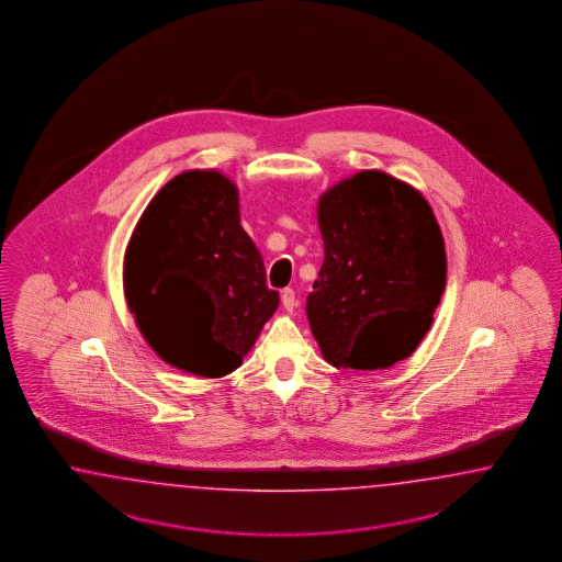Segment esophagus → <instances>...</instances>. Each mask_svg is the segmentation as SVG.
Returning <instances> with one entry per match:
<instances>
[{"mask_svg": "<svg viewBox=\"0 0 562 562\" xmlns=\"http://www.w3.org/2000/svg\"><path fill=\"white\" fill-rule=\"evenodd\" d=\"M282 305H284V308H286L289 313H292V311L296 308L299 301H296V294H294V290H282Z\"/></svg>", "mask_w": 562, "mask_h": 562, "instance_id": "obj_1", "label": "esophagus"}]
</instances>
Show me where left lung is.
<instances>
[{
	"label": "left lung",
	"instance_id": "obj_1",
	"mask_svg": "<svg viewBox=\"0 0 562 562\" xmlns=\"http://www.w3.org/2000/svg\"><path fill=\"white\" fill-rule=\"evenodd\" d=\"M324 266L306 317L336 369L379 371L408 358L441 303L447 257L425 195L383 170H358L317 202Z\"/></svg>",
	"mask_w": 562,
	"mask_h": 562
}]
</instances>
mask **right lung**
Segmentation results:
<instances>
[{"label":"right lung","mask_w":562,"mask_h":562,"mask_svg":"<svg viewBox=\"0 0 562 562\" xmlns=\"http://www.w3.org/2000/svg\"><path fill=\"white\" fill-rule=\"evenodd\" d=\"M123 294L142 338L170 367L218 379L243 364L280 296L266 286L224 172L183 170L158 189L125 247Z\"/></svg>","instance_id":"right-lung-1"}]
</instances>
